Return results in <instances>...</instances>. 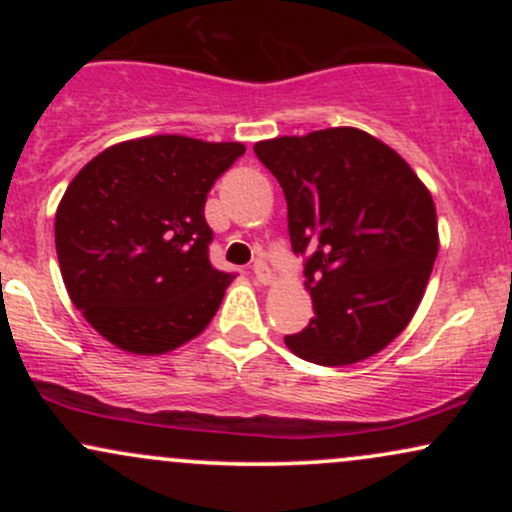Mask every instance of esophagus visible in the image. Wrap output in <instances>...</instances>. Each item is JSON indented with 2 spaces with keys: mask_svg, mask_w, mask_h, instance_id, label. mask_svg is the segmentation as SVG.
I'll list each match as a JSON object with an SVG mask.
<instances>
[{
  "mask_svg": "<svg viewBox=\"0 0 512 512\" xmlns=\"http://www.w3.org/2000/svg\"><path fill=\"white\" fill-rule=\"evenodd\" d=\"M252 274H255V279L260 281V284H269V281L274 279L272 269H269V264L264 260H257L255 264H252Z\"/></svg>",
  "mask_w": 512,
  "mask_h": 512,
  "instance_id": "34e87169",
  "label": "esophagus"
}]
</instances>
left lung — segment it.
Returning <instances> with one entry per match:
<instances>
[{
  "mask_svg": "<svg viewBox=\"0 0 512 512\" xmlns=\"http://www.w3.org/2000/svg\"><path fill=\"white\" fill-rule=\"evenodd\" d=\"M255 154L284 190L315 310L286 346L317 366L383 351L414 317L436 262L431 192L395 149L356 127L257 142Z\"/></svg>",
  "mask_w": 512,
  "mask_h": 512,
  "instance_id": "left-lung-1",
  "label": "left lung"
}]
</instances>
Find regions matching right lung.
<instances>
[{
    "instance_id": "1",
    "label": "right lung",
    "mask_w": 512,
    "mask_h": 512,
    "mask_svg": "<svg viewBox=\"0 0 512 512\" xmlns=\"http://www.w3.org/2000/svg\"><path fill=\"white\" fill-rule=\"evenodd\" d=\"M245 146L180 134L105 149L76 173L55 214L69 298L117 349L156 356L195 339L233 274L209 262L204 204Z\"/></svg>"
}]
</instances>
